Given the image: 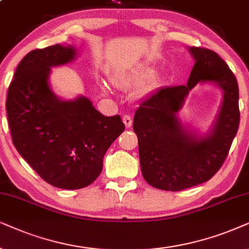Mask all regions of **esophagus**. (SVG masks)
<instances>
[{"instance_id": "obj_1", "label": "esophagus", "mask_w": 249, "mask_h": 249, "mask_svg": "<svg viewBox=\"0 0 249 249\" xmlns=\"http://www.w3.org/2000/svg\"><path fill=\"white\" fill-rule=\"evenodd\" d=\"M123 123H124L125 126H126V127H131L132 123H133L132 116L131 115H124V116H123Z\"/></svg>"}]
</instances>
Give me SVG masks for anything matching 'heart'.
<instances>
[{"label": "heart", "instance_id": "obj_1", "mask_svg": "<svg viewBox=\"0 0 249 249\" xmlns=\"http://www.w3.org/2000/svg\"><path fill=\"white\" fill-rule=\"evenodd\" d=\"M155 74V69L151 67H140L138 69H133V71L127 72H122V74H117L112 77V83L117 86V88L122 89V90H127V89L133 88V86L141 85L142 83L148 81ZM152 88V82L148 83V84L142 85L139 92L143 93L147 92Z\"/></svg>", "mask_w": 249, "mask_h": 249}]
</instances>
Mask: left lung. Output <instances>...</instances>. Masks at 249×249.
<instances>
[{
  "instance_id": "obj_1",
  "label": "left lung",
  "mask_w": 249,
  "mask_h": 249,
  "mask_svg": "<svg viewBox=\"0 0 249 249\" xmlns=\"http://www.w3.org/2000/svg\"><path fill=\"white\" fill-rule=\"evenodd\" d=\"M195 66L187 85L161 88L142 101L133 119L141 172L152 187L180 191L204 183L220 170L239 127L236 76L216 52L191 46ZM214 82L224 91L217 121L205 137L189 132L176 114L197 82Z\"/></svg>"
}]
</instances>
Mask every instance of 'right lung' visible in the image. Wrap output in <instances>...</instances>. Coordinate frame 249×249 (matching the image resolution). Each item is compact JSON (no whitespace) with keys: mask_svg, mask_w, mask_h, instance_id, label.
<instances>
[{"mask_svg":"<svg viewBox=\"0 0 249 249\" xmlns=\"http://www.w3.org/2000/svg\"><path fill=\"white\" fill-rule=\"evenodd\" d=\"M75 55L71 45L33 50L17 67L5 102L17 150L45 182L68 190L93 183L106 151L125 130L121 116H104L88 98L61 100L51 91V67Z\"/></svg>","mask_w":249,"mask_h":249,"instance_id":"obj_1","label":"right lung"}]
</instances>
